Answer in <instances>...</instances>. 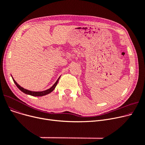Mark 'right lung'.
<instances>
[{
    "label": "right lung",
    "instance_id": "1",
    "mask_svg": "<svg viewBox=\"0 0 145 145\" xmlns=\"http://www.w3.org/2000/svg\"><path fill=\"white\" fill-rule=\"evenodd\" d=\"M60 76L58 78V79L56 80V82H55V83L54 85H53L50 88H49V89H47L46 90H44V91H42V92H34V91H30V90H27L26 89H24V88L21 87L19 85H18L17 82L14 80V79L12 78L13 79V80L14 82V83H15V85H16V86L19 89V90H20L22 92L25 93V94H27V95H31V96H44V95H46L50 93H51L52 91L54 90L57 84V83L59 82V80L60 79Z\"/></svg>",
    "mask_w": 145,
    "mask_h": 145
}]
</instances>
